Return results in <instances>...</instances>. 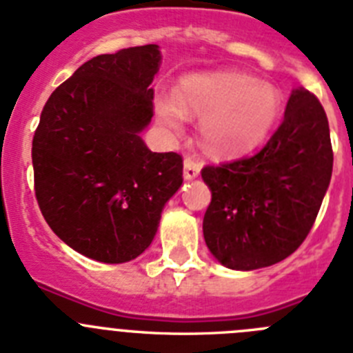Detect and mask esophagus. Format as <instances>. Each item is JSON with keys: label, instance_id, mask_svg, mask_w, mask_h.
Segmentation results:
<instances>
[{"label": "esophagus", "instance_id": "1", "mask_svg": "<svg viewBox=\"0 0 353 353\" xmlns=\"http://www.w3.org/2000/svg\"><path fill=\"white\" fill-rule=\"evenodd\" d=\"M199 174H201V163L192 158H186L185 159V170H183V176H185V179H195V177H199Z\"/></svg>", "mask_w": 353, "mask_h": 353}]
</instances>
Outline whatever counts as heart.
Instances as JSON below:
<instances>
[{
	"instance_id": "1",
	"label": "heart",
	"mask_w": 353,
	"mask_h": 353,
	"mask_svg": "<svg viewBox=\"0 0 353 353\" xmlns=\"http://www.w3.org/2000/svg\"><path fill=\"white\" fill-rule=\"evenodd\" d=\"M281 92L272 83L236 70L192 72L176 94L156 97V117L181 134L186 115L201 119L202 145L214 156L236 158L261 145L281 112Z\"/></svg>"
}]
</instances>
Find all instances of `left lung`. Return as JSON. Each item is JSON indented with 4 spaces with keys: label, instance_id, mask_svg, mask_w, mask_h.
Returning <instances> with one entry per match:
<instances>
[{
    "label": "left lung",
    "instance_id": "1",
    "mask_svg": "<svg viewBox=\"0 0 353 353\" xmlns=\"http://www.w3.org/2000/svg\"><path fill=\"white\" fill-rule=\"evenodd\" d=\"M332 145L320 101L299 87L283 124L250 158L202 168L211 190L202 231L225 268H265L299 249L316 220L330 176Z\"/></svg>",
    "mask_w": 353,
    "mask_h": 353
}]
</instances>
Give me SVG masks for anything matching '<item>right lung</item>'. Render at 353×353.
Segmentation results:
<instances>
[{
  "instance_id": "1",
  "label": "right lung",
  "mask_w": 353,
  "mask_h": 353,
  "mask_svg": "<svg viewBox=\"0 0 353 353\" xmlns=\"http://www.w3.org/2000/svg\"><path fill=\"white\" fill-rule=\"evenodd\" d=\"M159 46L99 54L46 103L33 137L35 195L46 222L76 252L119 265L152 243L161 211L183 185V159L152 152Z\"/></svg>"
}]
</instances>
